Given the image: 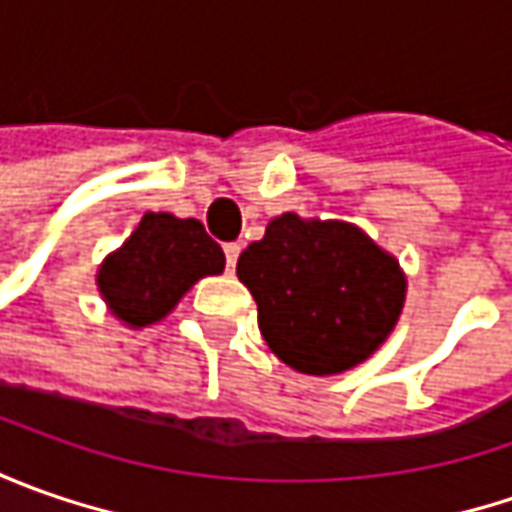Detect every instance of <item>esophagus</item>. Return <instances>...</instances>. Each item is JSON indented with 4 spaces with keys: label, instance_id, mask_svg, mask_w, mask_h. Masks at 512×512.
<instances>
[{
    "label": "esophagus",
    "instance_id": "obj_1",
    "mask_svg": "<svg viewBox=\"0 0 512 512\" xmlns=\"http://www.w3.org/2000/svg\"><path fill=\"white\" fill-rule=\"evenodd\" d=\"M239 253H242V245H236V242H230V245H225L227 270H233V267H236V259H239Z\"/></svg>",
    "mask_w": 512,
    "mask_h": 512
}]
</instances>
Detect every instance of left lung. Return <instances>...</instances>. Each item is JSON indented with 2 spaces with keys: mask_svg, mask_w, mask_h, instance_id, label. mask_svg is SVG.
I'll return each instance as SVG.
<instances>
[{
  "mask_svg": "<svg viewBox=\"0 0 512 512\" xmlns=\"http://www.w3.org/2000/svg\"><path fill=\"white\" fill-rule=\"evenodd\" d=\"M239 282L259 307L267 347L310 376L344 373L396 327L407 279L396 256L347 222L282 213L242 250Z\"/></svg>",
  "mask_w": 512,
  "mask_h": 512,
  "instance_id": "1",
  "label": "left lung"
}]
</instances>
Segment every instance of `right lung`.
<instances>
[{
	"instance_id": "obj_1",
	"label": "right lung",
	"mask_w": 512,
	"mask_h": 512,
	"mask_svg": "<svg viewBox=\"0 0 512 512\" xmlns=\"http://www.w3.org/2000/svg\"><path fill=\"white\" fill-rule=\"evenodd\" d=\"M225 270V253L199 219L145 213L139 227L99 267L96 285L128 327L162 322L190 287Z\"/></svg>"
}]
</instances>
